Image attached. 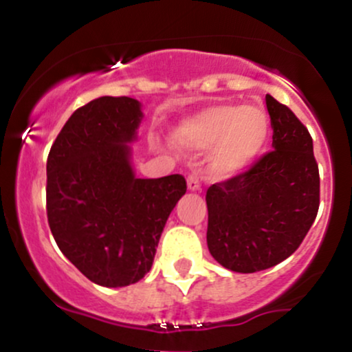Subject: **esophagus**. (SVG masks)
Here are the masks:
<instances>
[{
    "mask_svg": "<svg viewBox=\"0 0 352 352\" xmlns=\"http://www.w3.org/2000/svg\"><path fill=\"white\" fill-rule=\"evenodd\" d=\"M187 185L190 190H199L200 188V179L197 173H190L187 177Z\"/></svg>",
    "mask_w": 352,
    "mask_h": 352,
    "instance_id": "obj_1",
    "label": "esophagus"
}]
</instances>
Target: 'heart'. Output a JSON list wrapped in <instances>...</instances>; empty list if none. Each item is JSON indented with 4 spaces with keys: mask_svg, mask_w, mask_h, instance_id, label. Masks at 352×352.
<instances>
[{
    "mask_svg": "<svg viewBox=\"0 0 352 352\" xmlns=\"http://www.w3.org/2000/svg\"><path fill=\"white\" fill-rule=\"evenodd\" d=\"M270 119L261 107L215 104L185 120L175 132L180 145L204 148L215 144L208 167L215 175H232L263 151Z\"/></svg>",
    "mask_w": 352,
    "mask_h": 352,
    "instance_id": "b5f03b06",
    "label": "heart"
}]
</instances>
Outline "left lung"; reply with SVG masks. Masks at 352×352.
I'll return each instance as SVG.
<instances>
[{"instance_id": "1", "label": "left lung", "mask_w": 352, "mask_h": 352, "mask_svg": "<svg viewBox=\"0 0 352 352\" xmlns=\"http://www.w3.org/2000/svg\"><path fill=\"white\" fill-rule=\"evenodd\" d=\"M273 151L207 190V243L227 270L254 273L296 252L319 208V170L308 129L266 94Z\"/></svg>"}]
</instances>
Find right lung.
<instances>
[{
  "label": "right lung",
  "instance_id": "right-lung-1",
  "mask_svg": "<svg viewBox=\"0 0 352 352\" xmlns=\"http://www.w3.org/2000/svg\"><path fill=\"white\" fill-rule=\"evenodd\" d=\"M142 119L132 98L74 111L47 155V223L64 256L107 288L142 280L168 215L187 192L180 173L135 179L129 142Z\"/></svg>",
  "mask_w": 352,
  "mask_h": 352
}]
</instances>
